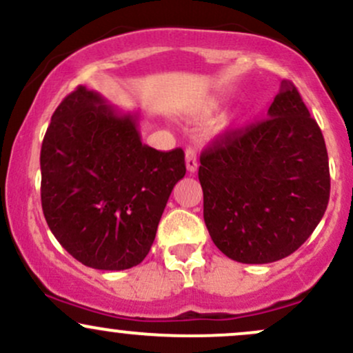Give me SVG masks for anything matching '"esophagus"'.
<instances>
[{
    "label": "esophagus",
    "instance_id": "obj_1",
    "mask_svg": "<svg viewBox=\"0 0 353 353\" xmlns=\"http://www.w3.org/2000/svg\"><path fill=\"white\" fill-rule=\"evenodd\" d=\"M185 165H188V171L192 174L197 171V151L196 148H192V145H189L188 149H185Z\"/></svg>",
    "mask_w": 353,
    "mask_h": 353
}]
</instances>
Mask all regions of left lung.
<instances>
[{
    "mask_svg": "<svg viewBox=\"0 0 353 353\" xmlns=\"http://www.w3.org/2000/svg\"><path fill=\"white\" fill-rule=\"evenodd\" d=\"M199 181L210 239L232 261H281L310 237L329 204V156L290 81H282L265 119L202 151Z\"/></svg>",
    "mask_w": 353,
    "mask_h": 353,
    "instance_id": "left-lung-1",
    "label": "left lung"
}]
</instances>
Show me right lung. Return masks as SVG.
Here are the masks:
<instances>
[{"mask_svg": "<svg viewBox=\"0 0 353 353\" xmlns=\"http://www.w3.org/2000/svg\"><path fill=\"white\" fill-rule=\"evenodd\" d=\"M139 116L121 114L78 86L51 117L41 145V205L58 242L81 264L131 269L151 250L184 151L141 141Z\"/></svg>", "mask_w": 353, "mask_h": 353, "instance_id": "add662e5", "label": "right lung"}]
</instances>
